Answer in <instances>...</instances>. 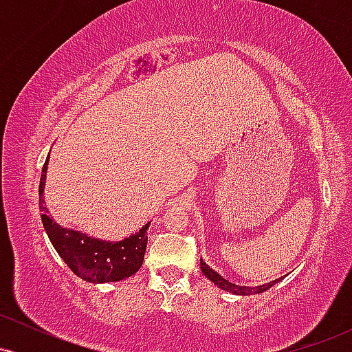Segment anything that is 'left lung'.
<instances>
[{
  "label": "left lung",
  "mask_w": 352,
  "mask_h": 352,
  "mask_svg": "<svg viewBox=\"0 0 352 352\" xmlns=\"http://www.w3.org/2000/svg\"><path fill=\"white\" fill-rule=\"evenodd\" d=\"M200 268H201V273H204L205 276L213 283V285H217L218 288H221L223 292H230L233 294H241V296H248V294H253V293H263L280 281V280H274L272 283H266V285L256 286V288H250V286H238L235 283H230L228 280H225V278L221 276V274H218L215 270L210 268L204 260H200Z\"/></svg>",
  "instance_id": "1"
}]
</instances>
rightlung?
<instances>
[{"instance_id": "obj_1", "label": "right lung", "mask_w": 352, "mask_h": 352, "mask_svg": "<svg viewBox=\"0 0 352 352\" xmlns=\"http://www.w3.org/2000/svg\"><path fill=\"white\" fill-rule=\"evenodd\" d=\"M47 164L50 155L46 157L39 180V210L43 212L44 230L64 263L79 278L89 283L120 281L139 272L147 248V230L151 227V221L145 223L139 232L119 241L100 240L78 230L60 227L47 215V208L44 205L43 193L46 187Z\"/></svg>"}]
</instances>
